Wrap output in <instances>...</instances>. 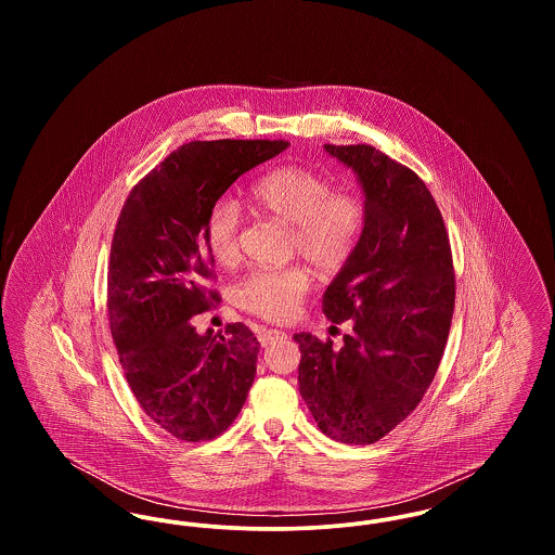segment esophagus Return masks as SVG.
<instances>
[{
    "instance_id": "34e87169",
    "label": "esophagus",
    "mask_w": 555,
    "mask_h": 555,
    "mask_svg": "<svg viewBox=\"0 0 555 555\" xmlns=\"http://www.w3.org/2000/svg\"><path fill=\"white\" fill-rule=\"evenodd\" d=\"M256 333H258V341L260 345H272L274 341H279V339H285L287 335L283 333V331H276V328H264V326H260V328H256Z\"/></svg>"
}]
</instances>
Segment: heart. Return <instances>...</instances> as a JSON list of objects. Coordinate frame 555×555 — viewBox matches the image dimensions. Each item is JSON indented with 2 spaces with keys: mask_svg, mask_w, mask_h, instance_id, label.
<instances>
[{
  "mask_svg": "<svg viewBox=\"0 0 555 555\" xmlns=\"http://www.w3.org/2000/svg\"><path fill=\"white\" fill-rule=\"evenodd\" d=\"M254 208L289 222L291 249L320 272H339L353 256L364 227L366 204L351 189H333L331 181L301 164L274 166L247 186ZM243 214L231 197H218L204 220V238L214 260L227 264L237 258ZM312 287L306 266L256 268L237 287L241 310L270 322L297 314Z\"/></svg>",
  "mask_w": 555,
  "mask_h": 555,
  "instance_id": "obj_1",
  "label": "heart"
}]
</instances>
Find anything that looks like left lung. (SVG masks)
<instances>
[{
  "instance_id": "obj_1",
  "label": "left lung",
  "mask_w": 555,
  "mask_h": 555,
  "mask_svg": "<svg viewBox=\"0 0 555 555\" xmlns=\"http://www.w3.org/2000/svg\"><path fill=\"white\" fill-rule=\"evenodd\" d=\"M358 172L366 195L362 238L322 297L335 324L351 322L344 347L308 333L299 393L318 428L370 446L423 401L441 364L455 304L443 216L423 179L372 145H324Z\"/></svg>"
}]
</instances>
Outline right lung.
I'll return each mask as SVG.
<instances>
[{"label":"right lung","instance_id":"obj_1","mask_svg":"<svg viewBox=\"0 0 555 555\" xmlns=\"http://www.w3.org/2000/svg\"><path fill=\"white\" fill-rule=\"evenodd\" d=\"M289 141H191L132 186L112 238L107 317L132 396L172 437L222 435L254 385L260 344L243 324L197 335L189 322L220 301L208 289L214 256L204 238L211 204Z\"/></svg>","mask_w":555,"mask_h":555}]
</instances>
